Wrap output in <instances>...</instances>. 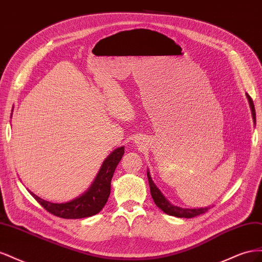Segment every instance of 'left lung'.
Segmentation results:
<instances>
[{
    "instance_id": "obj_1",
    "label": "left lung",
    "mask_w": 262,
    "mask_h": 262,
    "mask_svg": "<svg viewBox=\"0 0 262 262\" xmlns=\"http://www.w3.org/2000/svg\"><path fill=\"white\" fill-rule=\"evenodd\" d=\"M247 96L249 106L251 109V115H252V119H253V123L256 124V112H255V105H253V101L250 98V96L248 94H246ZM147 179H148V185H149V190H150V194H152L153 200L155 202V204L160 208L163 212H165L166 214L171 216H176V217H186V219H191L194 217L196 215H200V214H203L207 212L210 207H204V208H182V207H178V205H173L171 204L167 199H166L165 195L161 192V190L157 188V186L154 184V181L149 175V171L147 169Z\"/></svg>"
}]
</instances>
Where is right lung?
<instances>
[{
    "label": "right lung",
    "instance_id": "1",
    "mask_svg": "<svg viewBox=\"0 0 262 262\" xmlns=\"http://www.w3.org/2000/svg\"><path fill=\"white\" fill-rule=\"evenodd\" d=\"M12 115L13 114H11V118ZM123 154L124 146L114 149L102 163L90 188L84 193L71 201L64 203H53L41 199L29 190L28 191L35 198L37 202L40 203L47 211L55 216L63 219H83L95 215L101 211L108 201L110 194V182H112L117 165L121 161Z\"/></svg>",
    "mask_w": 262,
    "mask_h": 262
}]
</instances>
